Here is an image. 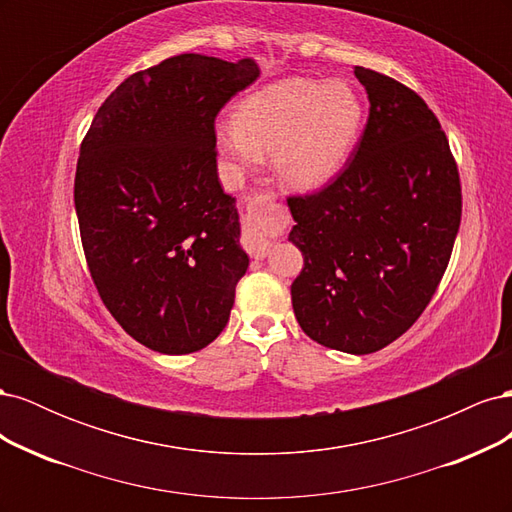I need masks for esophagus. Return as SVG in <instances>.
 I'll return each instance as SVG.
<instances>
[{
    "instance_id": "34e87169",
    "label": "esophagus",
    "mask_w": 512,
    "mask_h": 512,
    "mask_svg": "<svg viewBox=\"0 0 512 512\" xmlns=\"http://www.w3.org/2000/svg\"><path fill=\"white\" fill-rule=\"evenodd\" d=\"M247 213H250V224H247L245 232H243V247L247 250L252 258L260 260L265 258L271 252L273 241L262 232L260 228H256L260 222H269L271 220V207L265 198H256L254 203L247 207Z\"/></svg>"
}]
</instances>
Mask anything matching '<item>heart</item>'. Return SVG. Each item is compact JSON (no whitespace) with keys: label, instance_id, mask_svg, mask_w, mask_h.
<instances>
[{"label":"heart","instance_id":"b5f03b06","mask_svg":"<svg viewBox=\"0 0 512 512\" xmlns=\"http://www.w3.org/2000/svg\"><path fill=\"white\" fill-rule=\"evenodd\" d=\"M363 126V102L348 81L284 79L237 102L215 126V149L232 177L271 151L275 177L290 190H320L344 168Z\"/></svg>","mask_w":512,"mask_h":512}]
</instances>
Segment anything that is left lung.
I'll return each mask as SVG.
<instances>
[{"instance_id": "obj_1", "label": "left lung", "mask_w": 512, "mask_h": 512, "mask_svg": "<svg viewBox=\"0 0 512 512\" xmlns=\"http://www.w3.org/2000/svg\"><path fill=\"white\" fill-rule=\"evenodd\" d=\"M369 119L333 183L288 198L303 252L292 309L314 342L369 354L404 335L431 301L461 222L446 134L412 89L354 66Z\"/></svg>"}]
</instances>
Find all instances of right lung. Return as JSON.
Returning <instances> with one entry per match:
<instances>
[{
	"label": "right lung",
	"instance_id": "add662e5",
	"mask_svg": "<svg viewBox=\"0 0 512 512\" xmlns=\"http://www.w3.org/2000/svg\"><path fill=\"white\" fill-rule=\"evenodd\" d=\"M258 76L252 57L164 59L106 98L81 145L74 207L91 277L123 331L156 352L209 346L250 267L213 121Z\"/></svg>",
	"mask_w": 512,
	"mask_h": 512
}]
</instances>
